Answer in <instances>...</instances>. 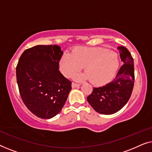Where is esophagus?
<instances>
[{
    "instance_id": "obj_1",
    "label": "esophagus",
    "mask_w": 152,
    "mask_h": 152,
    "mask_svg": "<svg viewBox=\"0 0 152 152\" xmlns=\"http://www.w3.org/2000/svg\"><path fill=\"white\" fill-rule=\"evenodd\" d=\"M80 86V84H77V83L72 82V88H76V87H79Z\"/></svg>"
}]
</instances>
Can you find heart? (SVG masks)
I'll return each instance as SVG.
<instances>
[{"mask_svg":"<svg viewBox=\"0 0 152 152\" xmlns=\"http://www.w3.org/2000/svg\"><path fill=\"white\" fill-rule=\"evenodd\" d=\"M118 53L100 48L80 47L73 50L71 54H66L59 62L62 73L71 77L84 66L86 72L81 79H90L94 84H102L114 76L119 66Z\"/></svg>","mask_w":152,"mask_h":152,"instance_id":"b5f03b06","label":"heart"}]
</instances>
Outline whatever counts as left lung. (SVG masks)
I'll return each instance as SVG.
<instances>
[{
  "label": "left lung",
  "mask_w": 152,
  "mask_h": 152,
  "mask_svg": "<svg viewBox=\"0 0 152 152\" xmlns=\"http://www.w3.org/2000/svg\"><path fill=\"white\" fill-rule=\"evenodd\" d=\"M122 61L115 78L104 86L93 88L87 100L97 113L111 115L120 111L127 103L134 85V59L128 49L118 46Z\"/></svg>",
  "instance_id": "1"
}]
</instances>
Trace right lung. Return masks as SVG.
<instances>
[{
	"mask_svg": "<svg viewBox=\"0 0 152 152\" xmlns=\"http://www.w3.org/2000/svg\"><path fill=\"white\" fill-rule=\"evenodd\" d=\"M63 55L57 45H39L25 50L16 66L21 99L37 117L50 119L61 111L72 82L59 70Z\"/></svg>",
	"mask_w": 152,
	"mask_h": 152,
	"instance_id": "1",
	"label": "right lung"
}]
</instances>
